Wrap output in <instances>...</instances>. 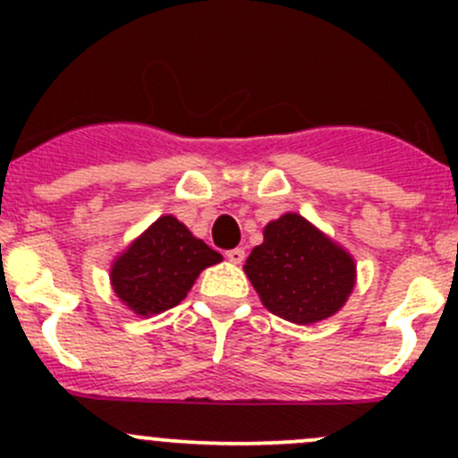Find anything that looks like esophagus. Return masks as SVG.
Returning <instances> with one entry per match:
<instances>
[{
    "label": "esophagus",
    "instance_id": "1",
    "mask_svg": "<svg viewBox=\"0 0 458 458\" xmlns=\"http://www.w3.org/2000/svg\"><path fill=\"white\" fill-rule=\"evenodd\" d=\"M225 259H228L230 263H242L243 259H246V250H243V248H233V250L225 252Z\"/></svg>",
    "mask_w": 458,
    "mask_h": 458
}]
</instances>
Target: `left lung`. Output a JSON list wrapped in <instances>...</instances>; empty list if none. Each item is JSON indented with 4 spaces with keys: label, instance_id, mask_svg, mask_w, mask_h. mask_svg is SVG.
<instances>
[{
    "label": "left lung",
    "instance_id": "obj_1",
    "mask_svg": "<svg viewBox=\"0 0 458 458\" xmlns=\"http://www.w3.org/2000/svg\"><path fill=\"white\" fill-rule=\"evenodd\" d=\"M243 270L263 306L299 326L339 312L357 281L350 252L297 212L263 228V243L252 248Z\"/></svg>",
    "mask_w": 458,
    "mask_h": 458
}]
</instances>
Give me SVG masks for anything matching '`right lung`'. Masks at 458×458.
Wrapping results in <instances>:
<instances>
[{
    "label": "right lung",
    "instance_id": "1",
    "mask_svg": "<svg viewBox=\"0 0 458 458\" xmlns=\"http://www.w3.org/2000/svg\"><path fill=\"white\" fill-rule=\"evenodd\" d=\"M173 215H164L113 261L110 284L123 306L150 317L179 306L201 270L221 261Z\"/></svg>",
    "mask_w": 458,
    "mask_h": 458
}]
</instances>
